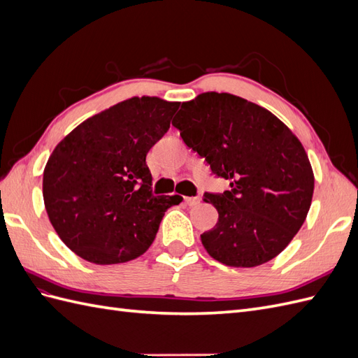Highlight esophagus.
<instances>
[{
  "instance_id": "esophagus-1",
  "label": "esophagus",
  "mask_w": 358,
  "mask_h": 358,
  "mask_svg": "<svg viewBox=\"0 0 358 358\" xmlns=\"http://www.w3.org/2000/svg\"><path fill=\"white\" fill-rule=\"evenodd\" d=\"M200 201H201L200 197H185V203L188 206H197V204H200Z\"/></svg>"
}]
</instances>
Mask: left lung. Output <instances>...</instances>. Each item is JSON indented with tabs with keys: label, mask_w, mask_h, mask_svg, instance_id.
<instances>
[{
	"label": "left lung",
	"mask_w": 358,
	"mask_h": 358,
	"mask_svg": "<svg viewBox=\"0 0 358 358\" xmlns=\"http://www.w3.org/2000/svg\"><path fill=\"white\" fill-rule=\"evenodd\" d=\"M188 148L230 189L204 194L218 222L201 234L208 254L230 267H255L288 246L306 220L313 171L305 148L264 107L227 92H203L173 119Z\"/></svg>",
	"instance_id": "8db88e82"
}]
</instances>
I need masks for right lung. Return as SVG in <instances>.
<instances>
[{
  "instance_id": "obj_1",
  "label": "right lung",
  "mask_w": 358,
  "mask_h": 358,
  "mask_svg": "<svg viewBox=\"0 0 358 358\" xmlns=\"http://www.w3.org/2000/svg\"><path fill=\"white\" fill-rule=\"evenodd\" d=\"M179 103L133 96L76 127L43 171L53 229L94 264L127 263L152 245L164 212L180 196H154L146 155L170 128Z\"/></svg>"
}]
</instances>
